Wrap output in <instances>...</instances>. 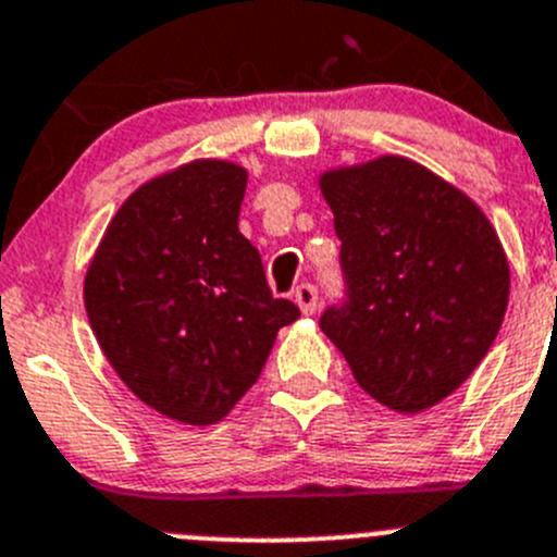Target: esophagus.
Wrapping results in <instances>:
<instances>
[{"label": "esophagus", "mask_w": 557, "mask_h": 557, "mask_svg": "<svg viewBox=\"0 0 557 557\" xmlns=\"http://www.w3.org/2000/svg\"><path fill=\"white\" fill-rule=\"evenodd\" d=\"M294 302L299 305V310H302L305 315H313L315 308H319V290L310 283H302L294 290Z\"/></svg>", "instance_id": "34e87169"}]
</instances>
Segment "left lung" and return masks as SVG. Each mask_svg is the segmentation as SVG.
<instances>
[{"label":"left lung","mask_w":557,"mask_h":557,"mask_svg":"<svg viewBox=\"0 0 557 557\" xmlns=\"http://www.w3.org/2000/svg\"><path fill=\"white\" fill-rule=\"evenodd\" d=\"M319 186L346 280L321 330L368 396L423 412L495 343L511 288L500 238L465 191L404 156L330 170Z\"/></svg>","instance_id":"1"}]
</instances>
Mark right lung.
I'll list each match as a JSON object with an SVG mask.
<instances>
[{
  "label": "right lung",
  "instance_id": "1",
  "mask_svg": "<svg viewBox=\"0 0 557 557\" xmlns=\"http://www.w3.org/2000/svg\"><path fill=\"white\" fill-rule=\"evenodd\" d=\"M247 170L197 159L139 186L112 216L85 277L109 366L139 401L211 425L258 382L280 326L261 255L238 233Z\"/></svg>",
  "mask_w": 557,
  "mask_h": 557
}]
</instances>
